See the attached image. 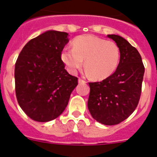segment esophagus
<instances>
[{
    "instance_id": "esophagus-1",
    "label": "esophagus",
    "mask_w": 157,
    "mask_h": 157,
    "mask_svg": "<svg viewBox=\"0 0 157 157\" xmlns=\"http://www.w3.org/2000/svg\"><path fill=\"white\" fill-rule=\"evenodd\" d=\"M78 82H79V83H83V84H85V83H86V81L85 79H83V78H78Z\"/></svg>"
}]
</instances>
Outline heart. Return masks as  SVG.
<instances>
[{
    "mask_svg": "<svg viewBox=\"0 0 157 157\" xmlns=\"http://www.w3.org/2000/svg\"><path fill=\"white\" fill-rule=\"evenodd\" d=\"M60 58L71 75H75L82 68L85 59L87 73L95 79H104L117 68L120 50L115 41L94 35H81L72 41V48H63Z\"/></svg>",
    "mask_w": 157,
    "mask_h": 157,
    "instance_id": "b5f03b06",
    "label": "heart"
}]
</instances>
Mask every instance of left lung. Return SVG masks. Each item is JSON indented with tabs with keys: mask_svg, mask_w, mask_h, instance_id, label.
<instances>
[{
	"mask_svg": "<svg viewBox=\"0 0 157 157\" xmlns=\"http://www.w3.org/2000/svg\"><path fill=\"white\" fill-rule=\"evenodd\" d=\"M108 37L120 48V63L103 81L89 82L88 109L94 120L112 126L127 119L138 106L145 67L138 51L127 40L116 34Z\"/></svg>",
	"mask_w": 157,
	"mask_h": 157,
	"instance_id": "8db88e82",
	"label": "left lung"
}]
</instances>
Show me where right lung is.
<instances>
[{
	"mask_svg": "<svg viewBox=\"0 0 157 157\" xmlns=\"http://www.w3.org/2000/svg\"><path fill=\"white\" fill-rule=\"evenodd\" d=\"M67 36L66 32H45L29 41L17 58L16 98L34 121L48 122L61 115L78 85V78L65 70L60 58Z\"/></svg>",
	"mask_w": 157,
	"mask_h": 157,
	"instance_id": "obj_1",
	"label": "right lung"
}]
</instances>
